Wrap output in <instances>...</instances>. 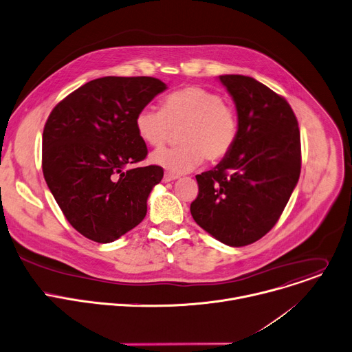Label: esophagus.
Masks as SVG:
<instances>
[{
  "label": "esophagus",
  "mask_w": 352,
  "mask_h": 352,
  "mask_svg": "<svg viewBox=\"0 0 352 352\" xmlns=\"http://www.w3.org/2000/svg\"><path fill=\"white\" fill-rule=\"evenodd\" d=\"M175 179H177V176L173 175V173H169V172H166L165 176H164V182H172Z\"/></svg>",
  "instance_id": "obj_1"
}]
</instances>
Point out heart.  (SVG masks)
I'll use <instances>...</instances> for the list:
<instances>
[{"label":"heart","mask_w":352,"mask_h":352,"mask_svg":"<svg viewBox=\"0 0 352 352\" xmlns=\"http://www.w3.org/2000/svg\"><path fill=\"white\" fill-rule=\"evenodd\" d=\"M140 138L149 146H162L177 133L179 146L152 153L151 161L172 173H187L204 158L219 162L236 142L238 113L223 98L201 87H186L168 95L162 110L144 106L135 116Z\"/></svg>","instance_id":"heart-1"}]
</instances>
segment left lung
<instances>
[{"instance_id": "8db88e82", "label": "left lung", "mask_w": 352, "mask_h": 352, "mask_svg": "<svg viewBox=\"0 0 352 352\" xmlns=\"http://www.w3.org/2000/svg\"><path fill=\"white\" fill-rule=\"evenodd\" d=\"M235 102V145L197 175L190 212L219 242L241 248L261 239L280 219L300 175V134L289 103L245 75H219Z\"/></svg>"}]
</instances>
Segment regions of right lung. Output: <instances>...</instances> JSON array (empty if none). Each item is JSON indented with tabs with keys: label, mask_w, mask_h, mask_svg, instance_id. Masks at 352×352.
Instances as JSON below:
<instances>
[{
	"label": "right lung",
	"mask_w": 352,
	"mask_h": 352,
	"mask_svg": "<svg viewBox=\"0 0 352 352\" xmlns=\"http://www.w3.org/2000/svg\"><path fill=\"white\" fill-rule=\"evenodd\" d=\"M166 89L152 76H103L63 99L43 130L45 180L67 221L85 238L110 243L146 215L151 190L164 177L145 160L135 116Z\"/></svg>",
	"instance_id": "right-lung-1"
}]
</instances>
